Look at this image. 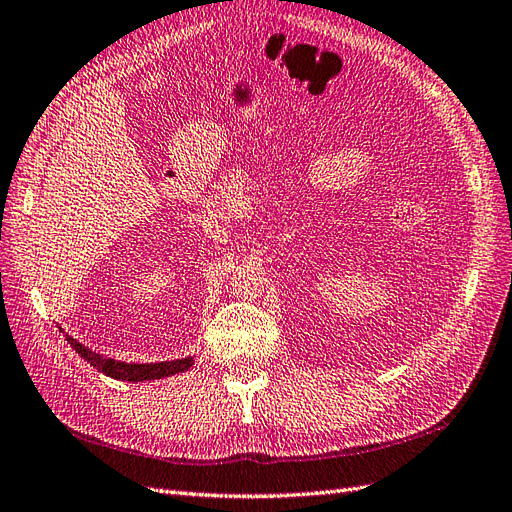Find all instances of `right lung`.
I'll use <instances>...</instances> for the list:
<instances>
[{"instance_id":"right-lung-1","label":"right lung","mask_w":512,"mask_h":512,"mask_svg":"<svg viewBox=\"0 0 512 512\" xmlns=\"http://www.w3.org/2000/svg\"><path fill=\"white\" fill-rule=\"evenodd\" d=\"M66 341L70 343V347L75 352L92 364L94 369H98L100 373H105L107 377L113 379H122V382H150V379H163V377H171L175 373H184L193 367V358H182V360H167V362H148V364H133V362H120L107 358L102 354L92 352L90 347H85L83 343H79L77 339H72L66 334Z\"/></svg>"}]
</instances>
